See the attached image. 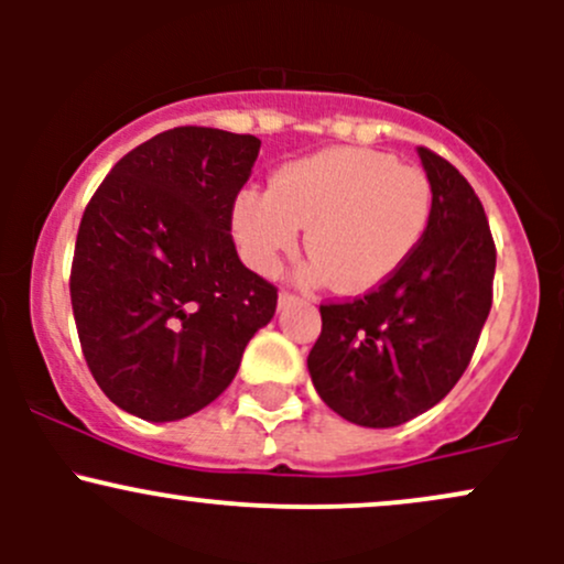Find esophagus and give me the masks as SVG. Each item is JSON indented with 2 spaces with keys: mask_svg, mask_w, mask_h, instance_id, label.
Segmentation results:
<instances>
[{
  "mask_svg": "<svg viewBox=\"0 0 564 564\" xmlns=\"http://www.w3.org/2000/svg\"><path fill=\"white\" fill-rule=\"evenodd\" d=\"M296 302H300V296L289 294V291H281V294H278V310H286V307H291V304H296Z\"/></svg>",
  "mask_w": 564,
  "mask_h": 564,
  "instance_id": "34e87169",
  "label": "esophagus"
}]
</instances>
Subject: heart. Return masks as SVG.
<instances>
[{
	"instance_id": "b5f03b06",
	"label": "heart",
	"mask_w": 564,
	"mask_h": 564,
	"mask_svg": "<svg viewBox=\"0 0 564 564\" xmlns=\"http://www.w3.org/2000/svg\"><path fill=\"white\" fill-rule=\"evenodd\" d=\"M432 215V185L416 166L371 148H326L289 161L270 191H241L230 228L243 262L275 273L307 228L302 275L341 294L379 289L411 260Z\"/></svg>"
}]
</instances>
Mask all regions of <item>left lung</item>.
Segmentation results:
<instances>
[{
  "label": "left lung",
  "instance_id": "1",
  "mask_svg": "<svg viewBox=\"0 0 564 564\" xmlns=\"http://www.w3.org/2000/svg\"><path fill=\"white\" fill-rule=\"evenodd\" d=\"M432 185L422 243L377 291L321 304L310 377L347 422L387 430L430 411L467 371L494 300L496 246L456 166L419 148Z\"/></svg>",
  "mask_w": 564,
  "mask_h": 564
}]
</instances>
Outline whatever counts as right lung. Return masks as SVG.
Returning <instances> with one entry per match:
<instances>
[{"label": "right lung", "mask_w": 564, "mask_h": 564, "mask_svg": "<svg viewBox=\"0 0 564 564\" xmlns=\"http://www.w3.org/2000/svg\"><path fill=\"white\" fill-rule=\"evenodd\" d=\"M262 142L209 127L166 129L129 151L84 212L70 304L108 400L177 422L217 400L278 291L238 260L232 200Z\"/></svg>", "instance_id": "1"}]
</instances>
